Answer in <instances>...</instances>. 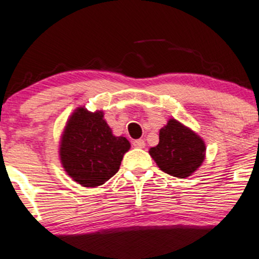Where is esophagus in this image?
<instances>
[{
    "label": "esophagus",
    "mask_w": 259,
    "mask_h": 259,
    "mask_svg": "<svg viewBox=\"0 0 259 259\" xmlns=\"http://www.w3.org/2000/svg\"><path fill=\"white\" fill-rule=\"evenodd\" d=\"M133 147L135 148H144L145 147V142L143 139H136V141L132 142Z\"/></svg>",
    "instance_id": "esophagus-1"
}]
</instances>
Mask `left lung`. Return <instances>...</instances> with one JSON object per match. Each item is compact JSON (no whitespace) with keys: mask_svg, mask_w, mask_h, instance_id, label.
Instances as JSON below:
<instances>
[{"mask_svg":"<svg viewBox=\"0 0 259 259\" xmlns=\"http://www.w3.org/2000/svg\"><path fill=\"white\" fill-rule=\"evenodd\" d=\"M149 154L164 172L185 179L204 160L205 145L196 133L172 118L160 130L159 144L150 148Z\"/></svg>","mask_w":259,"mask_h":259,"instance_id":"left-lung-1","label":"left lung"}]
</instances>
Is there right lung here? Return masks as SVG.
I'll return each mask as SVG.
<instances>
[{"instance_id": "right-lung-1", "label": "right lung", "mask_w": 259, "mask_h": 259, "mask_svg": "<svg viewBox=\"0 0 259 259\" xmlns=\"http://www.w3.org/2000/svg\"><path fill=\"white\" fill-rule=\"evenodd\" d=\"M101 111H87L84 107L71 116L61 141L60 155L69 176L84 187L105 184L120 168L130 142L112 136Z\"/></svg>"}]
</instances>
